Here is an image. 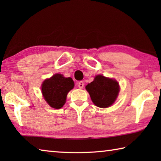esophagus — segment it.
Instances as JSON below:
<instances>
[{"mask_svg": "<svg viewBox=\"0 0 161 161\" xmlns=\"http://www.w3.org/2000/svg\"><path fill=\"white\" fill-rule=\"evenodd\" d=\"M84 81H80V82L78 83V86H79V88H80V89H82L84 87Z\"/></svg>", "mask_w": 161, "mask_h": 161, "instance_id": "esophagus-1", "label": "esophagus"}]
</instances>
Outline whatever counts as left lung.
Listing matches in <instances>:
<instances>
[{"label": "left lung", "mask_w": 161, "mask_h": 161, "mask_svg": "<svg viewBox=\"0 0 161 161\" xmlns=\"http://www.w3.org/2000/svg\"><path fill=\"white\" fill-rule=\"evenodd\" d=\"M86 89L95 105L107 108L115 102L119 92V86L116 80L97 75L93 81L87 84Z\"/></svg>", "instance_id": "1"}]
</instances>
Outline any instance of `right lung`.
I'll use <instances>...</instances> for the list:
<instances>
[{
  "label": "right lung",
  "instance_id": "add662e5",
  "mask_svg": "<svg viewBox=\"0 0 161 161\" xmlns=\"http://www.w3.org/2000/svg\"><path fill=\"white\" fill-rule=\"evenodd\" d=\"M75 86L70 77L56 74L50 79L45 80L42 84V93L48 104L54 108H60L66 102L67 93Z\"/></svg>",
  "mask_w": 161,
  "mask_h": 161
}]
</instances>
